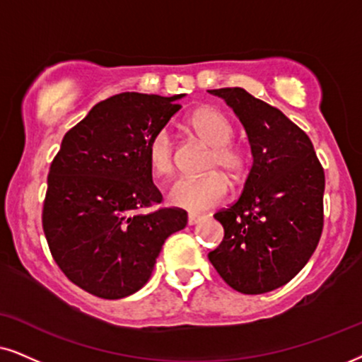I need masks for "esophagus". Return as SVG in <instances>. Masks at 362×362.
Returning a JSON list of instances; mask_svg holds the SVG:
<instances>
[{"instance_id":"34e87169","label":"esophagus","mask_w":362,"mask_h":362,"mask_svg":"<svg viewBox=\"0 0 362 362\" xmlns=\"http://www.w3.org/2000/svg\"><path fill=\"white\" fill-rule=\"evenodd\" d=\"M202 221H204V215H199V214H189V218H187L189 226H197V223H200Z\"/></svg>"}]
</instances>
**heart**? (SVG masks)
<instances>
[{"mask_svg":"<svg viewBox=\"0 0 362 362\" xmlns=\"http://www.w3.org/2000/svg\"><path fill=\"white\" fill-rule=\"evenodd\" d=\"M190 127L204 144L212 147L207 170H222L228 177L239 178L245 167V155L232 144L234 127L217 108H200L190 117ZM147 157L157 175H170L173 170V140L168 128L155 132L147 145ZM228 182L218 172L204 177H182L170 187L167 194L168 204L173 207L200 212L212 209L227 199Z\"/></svg>","mask_w":362,"mask_h":362,"instance_id":"heart-1","label":"heart"}]
</instances>
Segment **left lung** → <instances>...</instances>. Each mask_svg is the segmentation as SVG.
I'll use <instances>...</instances> for the list:
<instances>
[{"label": "left lung", "mask_w": 362, "mask_h": 362, "mask_svg": "<svg viewBox=\"0 0 362 362\" xmlns=\"http://www.w3.org/2000/svg\"><path fill=\"white\" fill-rule=\"evenodd\" d=\"M245 128L254 162L235 204L214 215L223 240L209 260L232 289L264 294L294 279L319 244L324 170L313 141L244 88L209 90Z\"/></svg>", "instance_id": "1"}]
</instances>
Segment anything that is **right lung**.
Returning a JSON list of instances; mask_svg holds the SVG:
<instances>
[{
	"label": "right lung",
	"mask_w": 362,
	"mask_h": 362,
	"mask_svg": "<svg viewBox=\"0 0 362 362\" xmlns=\"http://www.w3.org/2000/svg\"><path fill=\"white\" fill-rule=\"evenodd\" d=\"M185 95L136 91L110 97L66 132L48 175L43 230L54 262L73 284L102 299L135 294L152 276L163 242L187 212L140 209L162 202L147 145Z\"/></svg>",
	"instance_id": "add662e5"
}]
</instances>
